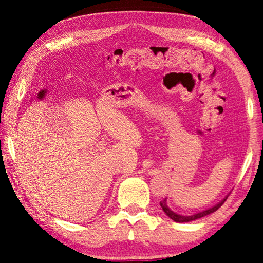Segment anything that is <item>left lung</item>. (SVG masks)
<instances>
[{"instance_id": "8db88e82", "label": "left lung", "mask_w": 263, "mask_h": 263, "mask_svg": "<svg viewBox=\"0 0 263 263\" xmlns=\"http://www.w3.org/2000/svg\"><path fill=\"white\" fill-rule=\"evenodd\" d=\"M226 199H228V198L222 199V201H221L220 203H218L217 205H215L213 208L208 209V210H205V211L198 212V213H196V215H193V216H181V215H177V213H175V212H173V211L171 210V209H169V208L167 206L166 198H164L163 201L160 202V205H161L162 210H163L164 212H166V215H167L169 218H171V219H173V220L176 221V222H185V221H191V220L198 219V218H202V217H204V216H208V215H210V213L217 211L218 209H219V208L222 205V204H224V202L226 201Z\"/></svg>"}]
</instances>
